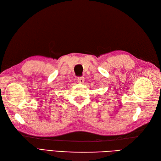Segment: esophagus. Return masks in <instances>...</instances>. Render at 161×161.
Returning <instances> with one entry per match:
<instances>
[{
    "label": "esophagus",
    "instance_id": "34e87169",
    "mask_svg": "<svg viewBox=\"0 0 161 161\" xmlns=\"http://www.w3.org/2000/svg\"><path fill=\"white\" fill-rule=\"evenodd\" d=\"M84 81H85V79H84V77H77V81L79 82V83L83 84L84 82Z\"/></svg>",
    "mask_w": 161,
    "mask_h": 161
}]
</instances>
